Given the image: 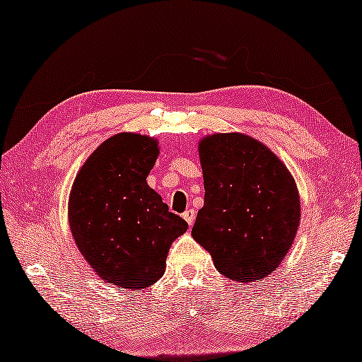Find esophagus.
Listing matches in <instances>:
<instances>
[{
	"instance_id": "1",
	"label": "esophagus",
	"mask_w": 362,
	"mask_h": 362,
	"mask_svg": "<svg viewBox=\"0 0 362 362\" xmlns=\"http://www.w3.org/2000/svg\"><path fill=\"white\" fill-rule=\"evenodd\" d=\"M183 218H185V221L188 223V225L192 226L193 223H194V218H196V212H194V209H188L187 212H183Z\"/></svg>"
}]
</instances>
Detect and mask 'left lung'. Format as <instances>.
I'll return each mask as SVG.
<instances>
[{"label": "left lung", "instance_id": "obj_1", "mask_svg": "<svg viewBox=\"0 0 362 362\" xmlns=\"http://www.w3.org/2000/svg\"><path fill=\"white\" fill-rule=\"evenodd\" d=\"M204 207L193 239L225 277L250 284L271 275L291 248L300 201L288 168L264 144L242 133L199 142Z\"/></svg>", "mask_w": 362, "mask_h": 362}]
</instances>
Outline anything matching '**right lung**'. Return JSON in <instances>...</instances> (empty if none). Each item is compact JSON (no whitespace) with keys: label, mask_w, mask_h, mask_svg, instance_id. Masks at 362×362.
<instances>
[{"label":"right lung","mask_w":362,"mask_h":362,"mask_svg":"<svg viewBox=\"0 0 362 362\" xmlns=\"http://www.w3.org/2000/svg\"><path fill=\"white\" fill-rule=\"evenodd\" d=\"M158 141L118 133L88 156L72 183L69 228L96 275L128 290L160 280L173 242L188 229L147 185Z\"/></svg>","instance_id":"add662e5"}]
</instances>
